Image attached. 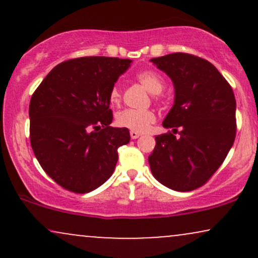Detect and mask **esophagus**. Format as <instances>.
Wrapping results in <instances>:
<instances>
[{
    "label": "esophagus",
    "mask_w": 258,
    "mask_h": 258,
    "mask_svg": "<svg viewBox=\"0 0 258 258\" xmlns=\"http://www.w3.org/2000/svg\"><path fill=\"white\" fill-rule=\"evenodd\" d=\"M130 136H131L132 139H137L139 136H141V132H137V131H131L130 132Z\"/></svg>",
    "instance_id": "esophagus-1"
}]
</instances>
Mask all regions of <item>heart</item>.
Wrapping results in <instances>:
<instances>
[{"mask_svg": "<svg viewBox=\"0 0 258 258\" xmlns=\"http://www.w3.org/2000/svg\"><path fill=\"white\" fill-rule=\"evenodd\" d=\"M136 78L150 93L158 94L155 98H159L160 92L165 87V80L161 76V74L155 72V70H144V72L138 73ZM121 97H122V93H121L120 87L114 86L110 90V94H109L110 102L117 104V103H120ZM155 120L156 115L153 110H136V109H126V110L119 112L116 117L117 125L137 132L147 131L155 122Z\"/></svg>", "mask_w": 258, "mask_h": 258, "instance_id": "obj_1", "label": "heart"}]
</instances>
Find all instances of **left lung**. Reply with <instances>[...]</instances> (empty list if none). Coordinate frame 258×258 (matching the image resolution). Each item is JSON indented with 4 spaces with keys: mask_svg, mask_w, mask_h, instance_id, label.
I'll return each mask as SVG.
<instances>
[{
    "mask_svg": "<svg viewBox=\"0 0 258 258\" xmlns=\"http://www.w3.org/2000/svg\"><path fill=\"white\" fill-rule=\"evenodd\" d=\"M150 61L174 86L173 106L162 122L172 132L155 137L148 158L150 170L167 188L194 190L211 178L233 146L235 97L227 80L205 59L172 53Z\"/></svg>",
    "mask_w": 258,
    "mask_h": 258,
    "instance_id": "left-lung-1",
    "label": "left lung"
}]
</instances>
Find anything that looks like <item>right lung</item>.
<instances>
[{
  "instance_id": "right-lung-1",
  "label": "right lung",
  "mask_w": 258,
  "mask_h": 258,
  "mask_svg": "<svg viewBox=\"0 0 258 258\" xmlns=\"http://www.w3.org/2000/svg\"><path fill=\"white\" fill-rule=\"evenodd\" d=\"M130 59L82 57L58 64L32 94L30 143L41 167L73 193H90L114 172L117 149L130 142L111 127L109 94Z\"/></svg>"
}]
</instances>
